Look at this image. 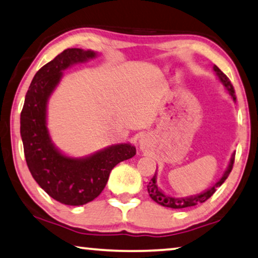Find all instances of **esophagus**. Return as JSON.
Here are the masks:
<instances>
[{"label":"esophagus","mask_w":258,"mask_h":258,"mask_svg":"<svg viewBox=\"0 0 258 258\" xmlns=\"http://www.w3.org/2000/svg\"><path fill=\"white\" fill-rule=\"evenodd\" d=\"M140 144H141V149L143 150V149H145V141L144 140H141V142H140Z\"/></svg>","instance_id":"1"}]
</instances>
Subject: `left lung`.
Wrapping results in <instances>:
<instances>
[{
	"mask_svg": "<svg viewBox=\"0 0 258 258\" xmlns=\"http://www.w3.org/2000/svg\"><path fill=\"white\" fill-rule=\"evenodd\" d=\"M213 70L216 71L217 76L219 77L220 82L223 83L224 86L226 88V90L228 91L229 94H231L233 100H236V97H235V91L234 88H233L231 81H229L228 77L226 76V75L221 71L219 68H218L217 66L213 67ZM234 159H235V153L232 154V158H231V161H229L228 164V167L227 169L225 170L224 175L221 179L215 183V185L211 188H209L208 190H205L204 192L202 194H198V195L195 196H190V197H182V198H174V197H170L165 195L164 192L161 191V190L158 188L157 185V175L154 174L153 177L151 179V181L149 182L148 184V191H149V195L150 197L152 198V200L156 202V203L162 205V207H167V208H172V209H183V208H189V207H194V205H197V204H201V203H204L205 201H208L210 197H211L213 194L216 192V190L220 187L221 184L224 183L225 180L227 179L229 173L232 172V168H233V164H234Z\"/></svg>",
	"mask_w": 258,
	"mask_h": 258,
	"instance_id": "left-lung-1",
	"label": "left lung"
}]
</instances>
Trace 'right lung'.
<instances>
[{
    "label": "right lung",
    "instance_id": "right-lung-1",
    "mask_svg": "<svg viewBox=\"0 0 258 258\" xmlns=\"http://www.w3.org/2000/svg\"><path fill=\"white\" fill-rule=\"evenodd\" d=\"M96 53L68 48L35 74L21 113V135L27 167L37 183L66 205H83L100 195L118 162L136 154L135 146L116 144L92 156L75 159L55 149L46 126L47 100L62 77V70L93 58Z\"/></svg>",
    "mask_w": 258,
    "mask_h": 258
}]
</instances>
